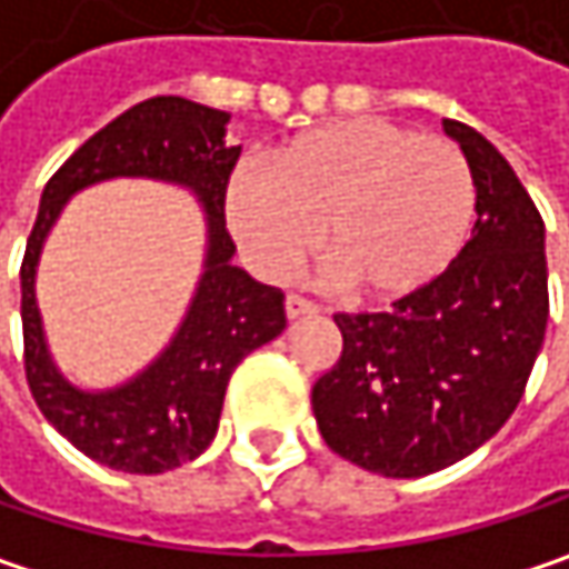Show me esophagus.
<instances>
[{
    "instance_id": "1",
    "label": "esophagus",
    "mask_w": 569,
    "mask_h": 569,
    "mask_svg": "<svg viewBox=\"0 0 569 569\" xmlns=\"http://www.w3.org/2000/svg\"><path fill=\"white\" fill-rule=\"evenodd\" d=\"M316 312H319V306H316L312 299L296 296V292L286 296V316H289V319H302V316H316Z\"/></svg>"
}]
</instances>
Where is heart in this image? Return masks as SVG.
<instances>
[{"label":"heart","instance_id":"1","mask_svg":"<svg viewBox=\"0 0 569 569\" xmlns=\"http://www.w3.org/2000/svg\"><path fill=\"white\" fill-rule=\"evenodd\" d=\"M228 221L270 277H289L319 243L361 299H400L449 270L476 221L466 156L388 120H338L292 136L270 179L237 172Z\"/></svg>","mask_w":569,"mask_h":569}]
</instances>
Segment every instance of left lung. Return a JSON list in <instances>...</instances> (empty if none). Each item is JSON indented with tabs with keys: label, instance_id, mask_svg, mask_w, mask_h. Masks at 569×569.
<instances>
[{
	"label": "left lung",
	"instance_id": "1",
	"mask_svg": "<svg viewBox=\"0 0 569 569\" xmlns=\"http://www.w3.org/2000/svg\"><path fill=\"white\" fill-rule=\"evenodd\" d=\"M476 181L472 240L390 312H338L341 358L312 388L322 439L388 476L439 472L491 439L521 403L547 329L543 221L482 132L442 120Z\"/></svg>",
	"mask_w": 569,
	"mask_h": 569
}]
</instances>
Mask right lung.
<instances>
[{"label": "right lung", "mask_w": 569, "mask_h": 569, "mask_svg": "<svg viewBox=\"0 0 569 569\" xmlns=\"http://www.w3.org/2000/svg\"><path fill=\"white\" fill-rule=\"evenodd\" d=\"M228 113L184 97H152L93 132L51 176L22 260L26 378L44 420L100 466L159 476L198 459L218 433L233 368L286 329L283 292L233 267L224 194L240 146H228ZM107 178H159L196 191L209 218V253L196 299L167 351L127 386L74 389L50 361L33 302L43 237L80 187Z\"/></svg>", "instance_id": "add662e5"}]
</instances>
